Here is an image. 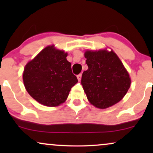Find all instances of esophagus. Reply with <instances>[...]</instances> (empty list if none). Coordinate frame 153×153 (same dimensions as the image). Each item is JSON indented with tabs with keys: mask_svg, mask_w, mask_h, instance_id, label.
Segmentation results:
<instances>
[{
	"mask_svg": "<svg viewBox=\"0 0 153 153\" xmlns=\"http://www.w3.org/2000/svg\"><path fill=\"white\" fill-rule=\"evenodd\" d=\"M81 77H82V74H81V73H80V74H79V75H77V78H78V80H79V81H80V80H81Z\"/></svg>",
	"mask_w": 153,
	"mask_h": 153,
	"instance_id": "esophagus-1",
	"label": "esophagus"
}]
</instances>
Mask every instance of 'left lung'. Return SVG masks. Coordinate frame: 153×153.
Here are the masks:
<instances>
[{
  "label": "left lung",
  "instance_id": "1",
  "mask_svg": "<svg viewBox=\"0 0 153 153\" xmlns=\"http://www.w3.org/2000/svg\"><path fill=\"white\" fill-rule=\"evenodd\" d=\"M88 69L82 73L81 84L91 104L106 108L120 101L130 87L131 79L113 51L88 50L84 54Z\"/></svg>",
  "mask_w": 153,
  "mask_h": 153
}]
</instances>
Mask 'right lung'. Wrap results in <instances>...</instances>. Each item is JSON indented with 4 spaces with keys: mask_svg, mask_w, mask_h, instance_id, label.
I'll use <instances>...</instances> for the list:
<instances>
[{
    "mask_svg": "<svg viewBox=\"0 0 153 153\" xmlns=\"http://www.w3.org/2000/svg\"><path fill=\"white\" fill-rule=\"evenodd\" d=\"M67 56L68 53L52 45L45 47L26 65L23 73L24 86L41 104L51 107L62 104L71 88L78 82Z\"/></svg>",
    "mask_w": 153,
    "mask_h": 153,
    "instance_id": "1",
    "label": "right lung"
}]
</instances>
